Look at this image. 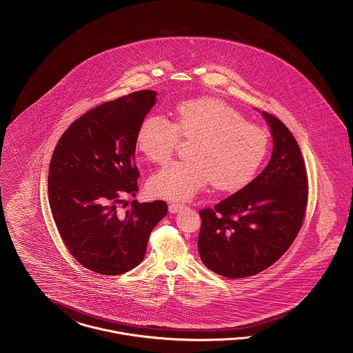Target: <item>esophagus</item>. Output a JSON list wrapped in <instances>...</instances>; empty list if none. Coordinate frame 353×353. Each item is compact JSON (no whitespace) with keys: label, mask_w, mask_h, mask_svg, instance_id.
<instances>
[{"label":"esophagus","mask_w":353,"mask_h":353,"mask_svg":"<svg viewBox=\"0 0 353 353\" xmlns=\"http://www.w3.org/2000/svg\"><path fill=\"white\" fill-rule=\"evenodd\" d=\"M183 207H185V204L170 203L168 204V211H170L171 214H176V212H179Z\"/></svg>","instance_id":"esophagus-1"}]
</instances>
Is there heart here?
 <instances>
[{
	"instance_id": "b5f03b06",
	"label": "heart",
	"mask_w": 353,
	"mask_h": 353,
	"mask_svg": "<svg viewBox=\"0 0 353 353\" xmlns=\"http://www.w3.org/2000/svg\"><path fill=\"white\" fill-rule=\"evenodd\" d=\"M179 135L196 138L190 152L192 161L158 170L149 181L155 196L185 201L211 182L222 191L239 190L254 178L268 150L265 131L215 98L181 102L174 123L159 115L146 117L137 131V149L151 162L165 163Z\"/></svg>"
}]
</instances>
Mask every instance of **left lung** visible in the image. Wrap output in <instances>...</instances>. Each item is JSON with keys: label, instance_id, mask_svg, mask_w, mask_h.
Listing matches in <instances>:
<instances>
[{"label": "left lung", "instance_id": "left-lung-1", "mask_svg": "<svg viewBox=\"0 0 353 353\" xmlns=\"http://www.w3.org/2000/svg\"><path fill=\"white\" fill-rule=\"evenodd\" d=\"M261 115L274 141L268 165L238 192L199 211L201 259L224 278L252 276L272 265L295 241L305 214L308 181L296 139L278 118Z\"/></svg>", "mask_w": 353, "mask_h": 353}]
</instances>
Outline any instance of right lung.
Here are the masks:
<instances>
[{"instance_id":"1","label":"right lung","mask_w":353,"mask_h":353,"mask_svg":"<svg viewBox=\"0 0 353 353\" xmlns=\"http://www.w3.org/2000/svg\"><path fill=\"white\" fill-rule=\"evenodd\" d=\"M158 93L142 90L85 112L62 134L49 168V203L70 254L88 270L121 275L146 254L152 228L168 214L163 201L138 203L135 137Z\"/></svg>"}]
</instances>
